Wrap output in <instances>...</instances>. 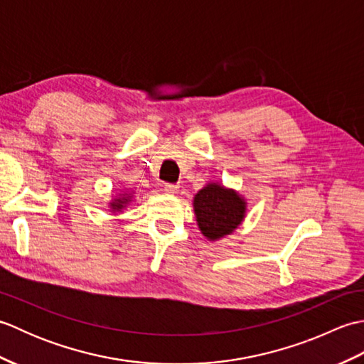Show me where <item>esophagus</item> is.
Wrapping results in <instances>:
<instances>
[{"label": "esophagus", "instance_id": "1", "mask_svg": "<svg viewBox=\"0 0 364 364\" xmlns=\"http://www.w3.org/2000/svg\"><path fill=\"white\" fill-rule=\"evenodd\" d=\"M178 189H180V186H178V184H173V183H166L164 184V191L168 192V194H176Z\"/></svg>", "mask_w": 364, "mask_h": 364}]
</instances>
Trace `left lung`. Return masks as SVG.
Instances as JSON below:
<instances>
[{
    "label": "left lung",
    "mask_w": 364,
    "mask_h": 364,
    "mask_svg": "<svg viewBox=\"0 0 364 364\" xmlns=\"http://www.w3.org/2000/svg\"><path fill=\"white\" fill-rule=\"evenodd\" d=\"M245 210L244 197L218 183H208L194 197L198 228L210 241L233 233L244 220Z\"/></svg>",
    "instance_id": "obj_1"
}]
</instances>
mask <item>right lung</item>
<instances>
[{
  "instance_id": "1",
  "label": "right lung",
  "mask_w": 364,
  "mask_h": 364,
  "mask_svg": "<svg viewBox=\"0 0 364 364\" xmlns=\"http://www.w3.org/2000/svg\"><path fill=\"white\" fill-rule=\"evenodd\" d=\"M129 198H131V196L128 194V192H125V194H122L120 197L114 198L109 206L112 208V211H120V210H123V208H125V206L128 205Z\"/></svg>"
}]
</instances>
